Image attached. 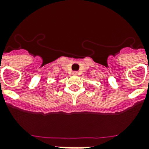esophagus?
Returning <instances> with one entry per match:
<instances>
[{
  "mask_svg": "<svg viewBox=\"0 0 149 149\" xmlns=\"http://www.w3.org/2000/svg\"><path fill=\"white\" fill-rule=\"evenodd\" d=\"M72 74L74 75V76H77V75L79 74V72H77V71H74V72H72Z\"/></svg>",
  "mask_w": 149,
  "mask_h": 149,
  "instance_id": "obj_1",
  "label": "esophagus"
}]
</instances>
